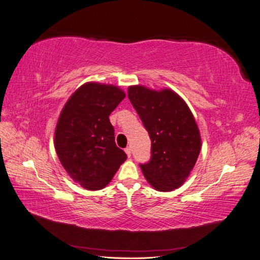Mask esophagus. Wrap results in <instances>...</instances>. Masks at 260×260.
<instances>
[{"label":"esophagus","mask_w":260,"mask_h":260,"mask_svg":"<svg viewBox=\"0 0 260 260\" xmlns=\"http://www.w3.org/2000/svg\"><path fill=\"white\" fill-rule=\"evenodd\" d=\"M124 152H125V154H127V156H128V157H130V156H131V152H132V151H131V148H130L129 146L124 148Z\"/></svg>","instance_id":"1"}]
</instances>
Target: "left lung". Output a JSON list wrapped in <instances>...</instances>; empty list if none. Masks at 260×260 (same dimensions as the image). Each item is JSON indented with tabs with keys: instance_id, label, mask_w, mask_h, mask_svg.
<instances>
[{
	"instance_id": "1",
	"label": "left lung",
	"mask_w": 260,
	"mask_h": 260,
	"mask_svg": "<svg viewBox=\"0 0 260 260\" xmlns=\"http://www.w3.org/2000/svg\"><path fill=\"white\" fill-rule=\"evenodd\" d=\"M128 98L152 141L151 160L140 165L144 177L157 191L175 190L190 176L202 146L192 112L170 89L132 85Z\"/></svg>"
}]
</instances>
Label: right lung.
<instances>
[{"mask_svg":"<svg viewBox=\"0 0 260 260\" xmlns=\"http://www.w3.org/2000/svg\"><path fill=\"white\" fill-rule=\"evenodd\" d=\"M125 98L118 86L88 82L69 98L55 129V149L62 167L85 190L111 182L127 159L115 143L109 115Z\"/></svg>","mask_w":260,"mask_h":260,"instance_id":"right-lung-1","label":"right lung"}]
</instances>
